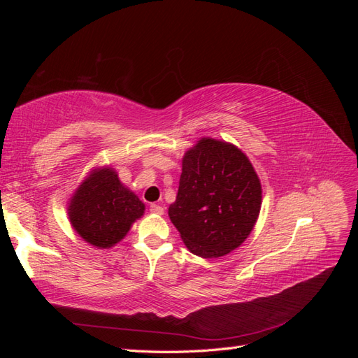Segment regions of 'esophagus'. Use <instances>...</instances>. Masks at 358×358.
Returning <instances> with one entry per match:
<instances>
[{"mask_svg": "<svg viewBox=\"0 0 358 358\" xmlns=\"http://www.w3.org/2000/svg\"><path fill=\"white\" fill-rule=\"evenodd\" d=\"M149 210H150V213H154V215H162V213H164V208H162V206H159V204H150Z\"/></svg>", "mask_w": 358, "mask_h": 358, "instance_id": "1", "label": "esophagus"}]
</instances>
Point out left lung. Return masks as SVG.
<instances>
[{"label": "left lung", "mask_w": 358, "mask_h": 358, "mask_svg": "<svg viewBox=\"0 0 358 358\" xmlns=\"http://www.w3.org/2000/svg\"><path fill=\"white\" fill-rule=\"evenodd\" d=\"M262 182L233 143L201 137L182 158V175L169 216L182 242L201 258L224 257L254 230Z\"/></svg>", "instance_id": "1"}]
</instances>
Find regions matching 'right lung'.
<instances>
[{
  "label": "right lung",
  "instance_id": "add662e5",
  "mask_svg": "<svg viewBox=\"0 0 358 358\" xmlns=\"http://www.w3.org/2000/svg\"><path fill=\"white\" fill-rule=\"evenodd\" d=\"M145 203L119 180L112 166L94 167L69 201L73 230L94 248L109 249L121 242L145 213Z\"/></svg>",
  "mask_w": 358,
  "mask_h": 358
}]
</instances>
